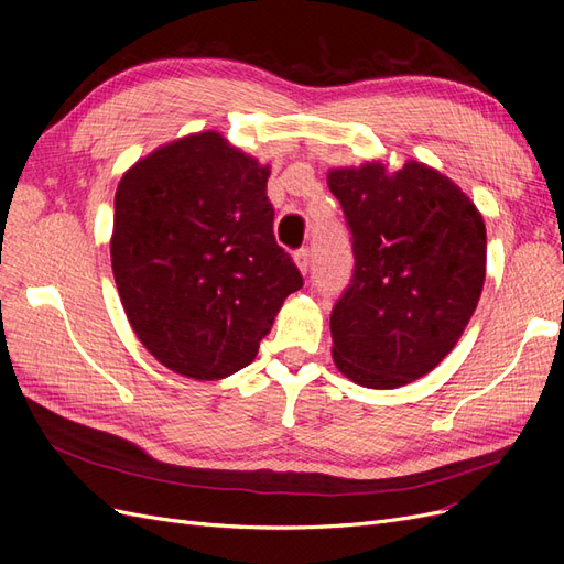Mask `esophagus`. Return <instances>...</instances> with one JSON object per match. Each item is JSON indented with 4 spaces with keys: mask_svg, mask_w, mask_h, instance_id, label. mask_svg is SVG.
I'll list each match as a JSON object with an SVG mask.
<instances>
[{
    "mask_svg": "<svg viewBox=\"0 0 564 564\" xmlns=\"http://www.w3.org/2000/svg\"><path fill=\"white\" fill-rule=\"evenodd\" d=\"M294 261L299 265L301 272H308L311 270V263H313V253L308 247H301L296 253H294Z\"/></svg>",
    "mask_w": 564,
    "mask_h": 564,
    "instance_id": "1",
    "label": "esophagus"
}]
</instances>
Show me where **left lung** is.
<instances>
[{"instance_id": "left-lung-1", "label": "left lung", "mask_w": 564, "mask_h": 564, "mask_svg": "<svg viewBox=\"0 0 564 564\" xmlns=\"http://www.w3.org/2000/svg\"><path fill=\"white\" fill-rule=\"evenodd\" d=\"M350 228L355 268L332 311V355L365 388H398L456 346L485 284L482 214L421 162H379L327 176Z\"/></svg>"}]
</instances>
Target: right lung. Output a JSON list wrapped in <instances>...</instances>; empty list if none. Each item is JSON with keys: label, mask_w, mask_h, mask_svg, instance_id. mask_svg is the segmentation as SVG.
I'll list each match as a JSON object with an SVG mask.
<instances>
[{"label": "right lung", "mask_w": 564, "mask_h": 564, "mask_svg": "<svg viewBox=\"0 0 564 564\" xmlns=\"http://www.w3.org/2000/svg\"><path fill=\"white\" fill-rule=\"evenodd\" d=\"M270 169L216 131L150 152L115 193L119 299L141 344L183 377L247 367L289 294L303 286L275 240Z\"/></svg>", "instance_id": "right-lung-1"}]
</instances>
